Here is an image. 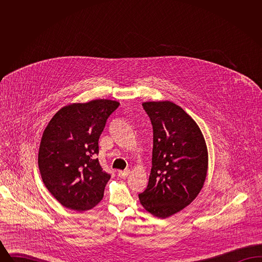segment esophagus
<instances>
[{"mask_svg": "<svg viewBox=\"0 0 262 262\" xmlns=\"http://www.w3.org/2000/svg\"><path fill=\"white\" fill-rule=\"evenodd\" d=\"M128 170H125V171H118V176L121 178H126L128 176Z\"/></svg>", "mask_w": 262, "mask_h": 262, "instance_id": "34e87169", "label": "esophagus"}]
</instances>
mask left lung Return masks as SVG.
Here are the masks:
<instances>
[{"mask_svg":"<svg viewBox=\"0 0 262 262\" xmlns=\"http://www.w3.org/2000/svg\"><path fill=\"white\" fill-rule=\"evenodd\" d=\"M142 106L153 127V149L148 185L138 198L152 215L167 218L200 193L207 173V148L199 125L180 106L170 101Z\"/></svg>","mask_w":262,"mask_h":262,"instance_id":"1","label":"left lung"}]
</instances>
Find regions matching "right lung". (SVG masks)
Instances as JSON below:
<instances>
[{"label":"right lung","mask_w":262,"mask_h":262,"mask_svg":"<svg viewBox=\"0 0 262 262\" xmlns=\"http://www.w3.org/2000/svg\"><path fill=\"white\" fill-rule=\"evenodd\" d=\"M119 105L107 99L71 104L46 126L38 153L39 171L45 187L64 207L85 211L103 199L111 176L96 158L98 140Z\"/></svg>","instance_id":"add662e5"}]
</instances>
